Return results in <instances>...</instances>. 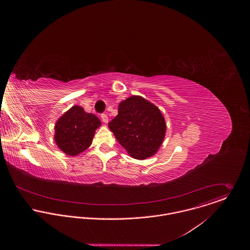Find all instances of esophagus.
Returning <instances> with one entry per match:
<instances>
[{"instance_id":"34e87169","label":"esophagus","mask_w":250,"mask_h":250,"mask_svg":"<svg viewBox=\"0 0 250 250\" xmlns=\"http://www.w3.org/2000/svg\"><path fill=\"white\" fill-rule=\"evenodd\" d=\"M101 118H102V121H103L105 124H107V122H108V117H107V114L103 113V114L101 115Z\"/></svg>"}]
</instances>
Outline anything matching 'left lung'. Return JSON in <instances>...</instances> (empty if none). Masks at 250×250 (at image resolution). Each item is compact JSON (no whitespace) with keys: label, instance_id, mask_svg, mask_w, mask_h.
<instances>
[{"label":"left lung","instance_id":"left-lung-1","mask_svg":"<svg viewBox=\"0 0 250 250\" xmlns=\"http://www.w3.org/2000/svg\"><path fill=\"white\" fill-rule=\"evenodd\" d=\"M108 128L131 157L145 160L159 150L167 124L157 106L134 95L119 104L118 114L108 123Z\"/></svg>","mask_w":250,"mask_h":250}]
</instances>
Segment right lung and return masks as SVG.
Listing matches in <instances>:
<instances>
[{"mask_svg":"<svg viewBox=\"0 0 250 250\" xmlns=\"http://www.w3.org/2000/svg\"><path fill=\"white\" fill-rule=\"evenodd\" d=\"M100 119L93 113L85 112L80 106H73L64 112L55 125V142L69 156H77L91 143Z\"/></svg>","mask_w":250,"mask_h":250,"instance_id":"obj_1","label":"right lung"}]
</instances>
